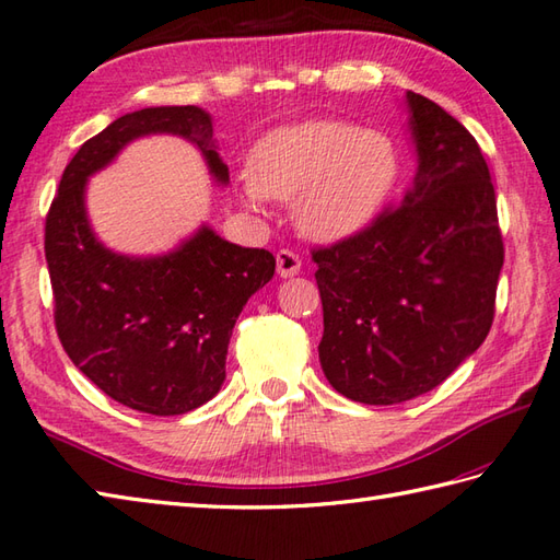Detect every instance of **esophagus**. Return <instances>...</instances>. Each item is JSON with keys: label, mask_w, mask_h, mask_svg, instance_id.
<instances>
[{"label": "esophagus", "mask_w": 560, "mask_h": 560, "mask_svg": "<svg viewBox=\"0 0 560 560\" xmlns=\"http://www.w3.org/2000/svg\"><path fill=\"white\" fill-rule=\"evenodd\" d=\"M277 271L279 277H295L301 271V257L293 249H279L277 252Z\"/></svg>", "instance_id": "1"}]
</instances>
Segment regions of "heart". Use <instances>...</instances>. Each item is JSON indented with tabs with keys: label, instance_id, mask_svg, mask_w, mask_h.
<instances>
[{
	"label": "heart",
	"instance_id": "1",
	"mask_svg": "<svg viewBox=\"0 0 560 560\" xmlns=\"http://www.w3.org/2000/svg\"><path fill=\"white\" fill-rule=\"evenodd\" d=\"M398 179V150L378 128L320 118L271 130L249 155L240 194L252 208L293 201L308 237L345 240L364 230Z\"/></svg>",
	"mask_w": 560,
	"mask_h": 560
}]
</instances>
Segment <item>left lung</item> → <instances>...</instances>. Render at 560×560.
I'll return each mask as SVG.
<instances>
[{"instance_id": "left-lung-1", "label": "left lung", "mask_w": 560, "mask_h": 560, "mask_svg": "<svg viewBox=\"0 0 560 560\" xmlns=\"http://www.w3.org/2000/svg\"><path fill=\"white\" fill-rule=\"evenodd\" d=\"M418 174L364 230L313 247L323 299L317 352L330 386L366 405L432 390L483 345L505 247L476 138L408 92Z\"/></svg>"}]
</instances>
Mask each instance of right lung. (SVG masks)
I'll return each instance as SVG.
<instances>
[{"mask_svg": "<svg viewBox=\"0 0 560 560\" xmlns=\"http://www.w3.org/2000/svg\"><path fill=\"white\" fill-rule=\"evenodd\" d=\"M184 136L199 145L218 182L211 116L199 106H155L116 118L77 150L46 215L52 315L72 364L108 398L150 415H184L225 381L228 342L240 311L273 277L267 249L228 243L201 228L164 257L114 255L94 237L84 184L133 138Z\"/></svg>", "mask_w": 560, "mask_h": 560, "instance_id": "add662e5", "label": "right lung"}]
</instances>
